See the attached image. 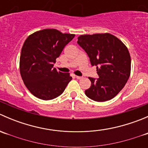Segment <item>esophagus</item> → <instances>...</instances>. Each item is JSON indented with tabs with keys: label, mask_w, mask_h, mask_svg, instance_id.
<instances>
[{
	"label": "esophagus",
	"mask_w": 148,
	"mask_h": 148,
	"mask_svg": "<svg viewBox=\"0 0 148 148\" xmlns=\"http://www.w3.org/2000/svg\"><path fill=\"white\" fill-rule=\"evenodd\" d=\"M76 78H77V79H82V77H79V76H76Z\"/></svg>",
	"instance_id": "1"
}]
</instances>
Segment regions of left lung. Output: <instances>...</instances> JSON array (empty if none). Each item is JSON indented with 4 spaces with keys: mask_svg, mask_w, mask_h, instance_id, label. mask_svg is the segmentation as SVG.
Returning <instances> with one entry per match:
<instances>
[{
    "mask_svg": "<svg viewBox=\"0 0 148 148\" xmlns=\"http://www.w3.org/2000/svg\"><path fill=\"white\" fill-rule=\"evenodd\" d=\"M77 44L85 51L99 78L89 77L91 86L85 95L96 102L114 98L125 86L130 75L131 59L126 46L110 34L82 35Z\"/></svg>",
    "mask_w": 148,
    "mask_h": 148,
    "instance_id": "left-lung-1",
    "label": "left lung"
}]
</instances>
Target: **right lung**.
I'll return each mask as SVG.
<instances>
[{
  "mask_svg": "<svg viewBox=\"0 0 148 148\" xmlns=\"http://www.w3.org/2000/svg\"><path fill=\"white\" fill-rule=\"evenodd\" d=\"M74 36L48 28L34 33L25 41L20 56L21 76L30 92L38 99L57 97L72 79L69 73L57 71L53 66Z\"/></svg>",
  "mask_w": 148,
  "mask_h": 148,
  "instance_id": "add662e5",
  "label": "right lung"
}]
</instances>
